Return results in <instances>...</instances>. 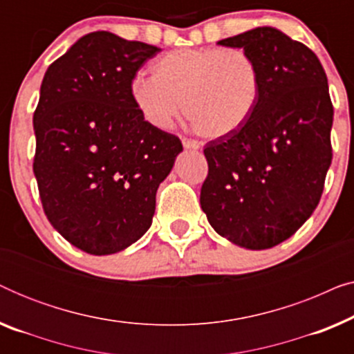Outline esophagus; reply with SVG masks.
Wrapping results in <instances>:
<instances>
[{
    "mask_svg": "<svg viewBox=\"0 0 354 354\" xmlns=\"http://www.w3.org/2000/svg\"><path fill=\"white\" fill-rule=\"evenodd\" d=\"M182 145L187 149H198V148H200V143L195 142V140H190V138H182Z\"/></svg>",
    "mask_w": 354,
    "mask_h": 354,
    "instance_id": "esophagus-1",
    "label": "esophagus"
}]
</instances>
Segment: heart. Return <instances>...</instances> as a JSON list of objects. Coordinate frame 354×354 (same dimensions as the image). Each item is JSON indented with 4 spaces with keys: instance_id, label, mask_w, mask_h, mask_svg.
<instances>
[{
    "instance_id": "obj_1",
    "label": "heart",
    "mask_w": 354,
    "mask_h": 354,
    "mask_svg": "<svg viewBox=\"0 0 354 354\" xmlns=\"http://www.w3.org/2000/svg\"><path fill=\"white\" fill-rule=\"evenodd\" d=\"M151 77L135 75L129 93L149 125L171 127L178 115L206 138L240 130L258 106V61L241 48H182L153 61Z\"/></svg>"
}]
</instances>
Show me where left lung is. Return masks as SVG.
<instances>
[{
  "instance_id": "obj_1",
  "label": "left lung",
  "mask_w": 354,
  "mask_h": 354,
  "mask_svg": "<svg viewBox=\"0 0 354 354\" xmlns=\"http://www.w3.org/2000/svg\"><path fill=\"white\" fill-rule=\"evenodd\" d=\"M258 61L263 88L240 130L205 147L200 203L217 234L250 250L282 243L309 219L332 162L327 75L306 45L258 27L221 40Z\"/></svg>"
}]
</instances>
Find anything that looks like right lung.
I'll return each instance as SVG.
<instances>
[{
    "label": "right lung",
    "instance_id": "right-lung-1",
    "mask_svg": "<svg viewBox=\"0 0 354 354\" xmlns=\"http://www.w3.org/2000/svg\"><path fill=\"white\" fill-rule=\"evenodd\" d=\"M159 51L91 32L43 77L33 174L48 221L85 253H118L149 229L159 183L183 149L140 115L129 93Z\"/></svg>",
    "mask_w": 354,
    "mask_h": 354
}]
</instances>
